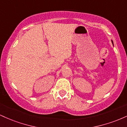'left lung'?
I'll return each mask as SVG.
<instances>
[{"mask_svg":"<svg viewBox=\"0 0 127 127\" xmlns=\"http://www.w3.org/2000/svg\"><path fill=\"white\" fill-rule=\"evenodd\" d=\"M112 43H113V41H112Z\"/></svg>","mask_w":127,"mask_h":127,"instance_id":"8db88e82","label":"left lung"}]
</instances>
